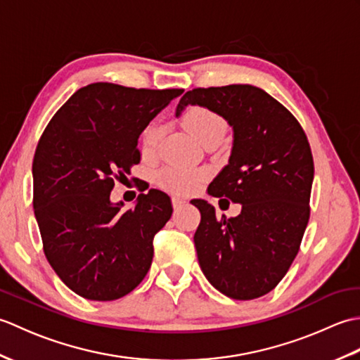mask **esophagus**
<instances>
[{
    "label": "esophagus",
    "mask_w": 360,
    "mask_h": 360,
    "mask_svg": "<svg viewBox=\"0 0 360 360\" xmlns=\"http://www.w3.org/2000/svg\"><path fill=\"white\" fill-rule=\"evenodd\" d=\"M172 202H173V207H174L176 210H178V209H181V207H182V205H184V204H186V201H184V200H181V198H173V200H172Z\"/></svg>",
    "instance_id": "esophagus-1"
}]
</instances>
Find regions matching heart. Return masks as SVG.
I'll return each mask as SVG.
<instances>
[{
    "label": "heart",
    "mask_w": 360,
    "mask_h": 360,
    "mask_svg": "<svg viewBox=\"0 0 360 360\" xmlns=\"http://www.w3.org/2000/svg\"><path fill=\"white\" fill-rule=\"evenodd\" d=\"M182 124L200 143L207 141L209 137H223L226 131L224 120L217 112L204 108V106H190L182 114ZM160 136H162V128L159 124H151L147 127L142 136V150L145 155H153L156 151ZM205 178H207V172L201 170V168H187L179 165H168L158 174L159 184L178 195L195 192Z\"/></svg>",
    "instance_id": "b5f03b06"
}]
</instances>
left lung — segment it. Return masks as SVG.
Listing matches in <instances>:
<instances>
[{
  "mask_svg": "<svg viewBox=\"0 0 360 360\" xmlns=\"http://www.w3.org/2000/svg\"><path fill=\"white\" fill-rule=\"evenodd\" d=\"M204 106L233 131L229 162L207 193L241 204L238 217L217 218L205 200L193 241L210 285L235 300L269 292L285 277L309 219L314 164L307 136L285 106L262 88L229 85L195 88L176 108ZM221 201V200H219Z\"/></svg>",
  "mask_w": 360,
  "mask_h": 360,
  "instance_id": "1",
  "label": "left lung"
}]
</instances>
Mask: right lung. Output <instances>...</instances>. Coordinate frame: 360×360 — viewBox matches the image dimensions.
I'll return each mask as SVG.
<instances>
[{
  "instance_id": "right-lung-1",
  "label": "right lung",
  "mask_w": 360,
  "mask_h": 360,
  "mask_svg": "<svg viewBox=\"0 0 360 360\" xmlns=\"http://www.w3.org/2000/svg\"><path fill=\"white\" fill-rule=\"evenodd\" d=\"M184 89H134L97 82L70 97L46 127L32 164L34 212L44 255L83 298L110 302L147 275L170 196L151 188L131 209L111 202L114 178L139 164L137 141Z\"/></svg>"
}]
</instances>
